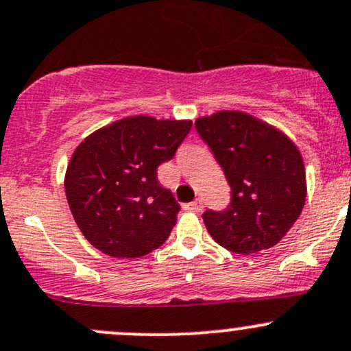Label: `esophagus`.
I'll return each mask as SVG.
<instances>
[{
  "label": "esophagus",
  "mask_w": 351,
  "mask_h": 351,
  "mask_svg": "<svg viewBox=\"0 0 351 351\" xmlns=\"http://www.w3.org/2000/svg\"><path fill=\"white\" fill-rule=\"evenodd\" d=\"M185 208L191 210V212H202L204 210V204H202V200H195L191 204H186Z\"/></svg>",
  "instance_id": "1"
}]
</instances>
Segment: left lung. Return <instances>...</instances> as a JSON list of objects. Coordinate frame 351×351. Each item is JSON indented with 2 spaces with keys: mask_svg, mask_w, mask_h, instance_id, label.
Instances as JSON below:
<instances>
[{
  "mask_svg": "<svg viewBox=\"0 0 351 351\" xmlns=\"http://www.w3.org/2000/svg\"><path fill=\"white\" fill-rule=\"evenodd\" d=\"M195 128L232 190L223 212L202 215L208 234L242 256L274 247L304 206L306 171L298 146L278 128L242 110L198 117Z\"/></svg>",
  "mask_w": 351,
  "mask_h": 351,
  "instance_id": "8db88e82",
  "label": "left lung"
}]
</instances>
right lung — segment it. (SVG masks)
<instances>
[{"instance_id": "1", "label": "right lung", "mask_w": 351, "mask_h": 351, "mask_svg": "<svg viewBox=\"0 0 351 351\" xmlns=\"http://www.w3.org/2000/svg\"><path fill=\"white\" fill-rule=\"evenodd\" d=\"M191 121L129 116L88 134L73 151L65 195L92 245L134 259L165 243L180 212L158 182V166L175 156Z\"/></svg>"}]
</instances>
